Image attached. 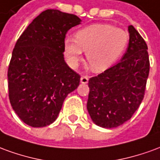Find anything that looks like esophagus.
<instances>
[{
    "instance_id": "1",
    "label": "esophagus",
    "mask_w": 160,
    "mask_h": 160,
    "mask_svg": "<svg viewBox=\"0 0 160 160\" xmlns=\"http://www.w3.org/2000/svg\"><path fill=\"white\" fill-rule=\"evenodd\" d=\"M88 77L86 76V75H83V76H81V78H80V82L82 84H87V82H88Z\"/></svg>"
}]
</instances>
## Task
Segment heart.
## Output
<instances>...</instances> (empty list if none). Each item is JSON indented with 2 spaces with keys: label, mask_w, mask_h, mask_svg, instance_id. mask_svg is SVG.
Returning <instances> with one entry per match:
<instances>
[{
  "label": "heart",
  "mask_w": 160,
  "mask_h": 160,
  "mask_svg": "<svg viewBox=\"0 0 160 160\" xmlns=\"http://www.w3.org/2000/svg\"><path fill=\"white\" fill-rule=\"evenodd\" d=\"M128 34L110 24H93L79 30L74 38L64 40V54L71 68H75L86 51L91 68L102 72L112 66L126 49Z\"/></svg>",
  "instance_id": "obj_1"
}]
</instances>
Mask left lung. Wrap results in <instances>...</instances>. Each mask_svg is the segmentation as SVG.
Segmentation results:
<instances>
[{
	"label": "left lung",
	"mask_w": 160,
	"mask_h": 160,
	"mask_svg": "<svg viewBox=\"0 0 160 160\" xmlns=\"http://www.w3.org/2000/svg\"><path fill=\"white\" fill-rule=\"evenodd\" d=\"M127 51L118 64L90 78L87 111L98 126L111 128L129 120L143 100L149 74L148 45L128 26Z\"/></svg>",
	"instance_id": "obj_1"
}]
</instances>
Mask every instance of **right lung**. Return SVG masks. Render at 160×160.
<instances>
[{
    "instance_id": "right-lung-1",
    "label": "right lung",
    "mask_w": 160,
    "mask_h": 160,
    "mask_svg": "<svg viewBox=\"0 0 160 160\" xmlns=\"http://www.w3.org/2000/svg\"><path fill=\"white\" fill-rule=\"evenodd\" d=\"M80 22L74 14L47 9L17 40L8 71V96L27 125L54 122L68 94L80 85V74L67 65L63 52L68 31Z\"/></svg>"
}]
</instances>
